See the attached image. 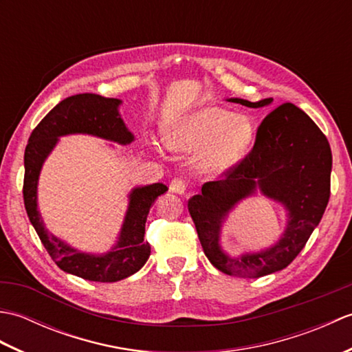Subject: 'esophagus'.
<instances>
[{"mask_svg":"<svg viewBox=\"0 0 352 352\" xmlns=\"http://www.w3.org/2000/svg\"><path fill=\"white\" fill-rule=\"evenodd\" d=\"M169 190L172 193H178V195H183V193L186 192V183L182 180V178H174L169 183Z\"/></svg>","mask_w":352,"mask_h":352,"instance_id":"1","label":"esophagus"}]
</instances>
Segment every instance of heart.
<instances>
[{
	"instance_id": "b5f03b06",
	"label": "heart",
	"mask_w": 352,
	"mask_h": 352,
	"mask_svg": "<svg viewBox=\"0 0 352 352\" xmlns=\"http://www.w3.org/2000/svg\"><path fill=\"white\" fill-rule=\"evenodd\" d=\"M254 138L250 116L218 106H204L177 116L164 129V142L178 154H198L207 177L226 174L242 159Z\"/></svg>"
}]
</instances>
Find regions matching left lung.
Here are the masks:
<instances>
[{
    "label": "left lung",
    "mask_w": 352,
    "mask_h": 352,
    "mask_svg": "<svg viewBox=\"0 0 352 352\" xmlns=\"http://www.w3.org/2000/svg\"><path fill=\"white\" fill-rule=\"evenodd\" d=\"M227 101L258 109L274 100ZM331 164L330 144L309 115L290 102L271 111L258 126L254 148L226 180L206 183L199 195L189 199V213L210 263L223 274L248 278L290 265L322 219L330 199ZM258 191L285 207L287 227L274 245L231 258L220 245L223 223L239 202Z\"/></svg>",
    "instance_id": "1"
}]
</instances>
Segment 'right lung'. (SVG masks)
Listing matches in <instances>:
<instances>
[{
  "mask_svg": "<svg viewBox=\"0 0 352 352\" xmlns=\"http://www.w3.org/2000/svg\"><path fill=\"white\" fill-rule=\"evenodd\" d=\"M122 101L104 98L95 94H78L58 102L28 139L24 154V204L28 219L42 241L45 250L62 271L80 278L115 283L136 274L146 263L151 246L144 241L149 208L168 188L163 183L136 186L129 193V206L116 243L107 252L94 254L74 248L45 228L37 208V184L45 160L62 136L89 134L119 145H129L134 134L126 129L119 113Z\"/></svg>",
  "mask_w": 352,
  "mask_h": 352,
  "instance_id": "obj_1",
  "label": "right lung"
}]
</instances>
